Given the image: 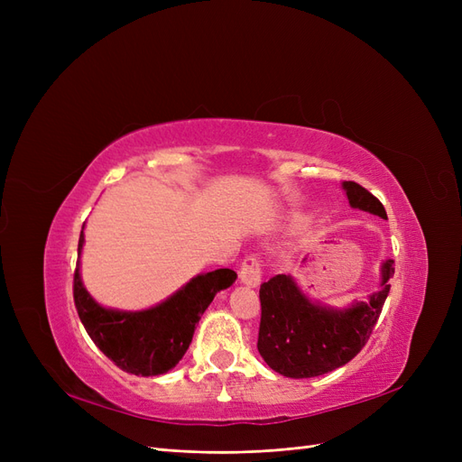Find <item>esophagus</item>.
Segmentation results:
<instances>
[{
    "instance_id": "1",
    "label": "esophagus",
    "mask_w": 462,
    "mask_h": 462,
    "mask_svg": "<svg viewBox=\"0 0 462 462\" xmlns=\"http://www.w3.org/2000/svg\"><path fill=\"white\" fill-rule=\"evenodd\" d=\"M241 282L248 287H256L262 282V262L258 256L250 254L241 263Z\"/></svg>"
}]
</instances>
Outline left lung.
Masks as SVG:
<instances>
[{
  "mask_svg": "<svg viewBox=\"0 0 462 462\" xmlns=\"http://www.w3.org/2000/svg\"><path fill=\"white\" fill-rule=\"evenodd\" d=\"M353 208L387 219L383 204L355 180H345ZM393 260L382 268V289L368 302H356L348 310H328L306 299L285 273L260 287L258 351L272 370L287 377H314L353 360L370 339L389 295Z\"/></svg>",
  "mask_w": 462,
  "mask_h": 462,
  "instance_id": "left-lung-1",
  "label": "left lung"
}]
</instances>
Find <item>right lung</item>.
Instances as JSON below:
<instances>
[{
  "mask_svg": "<svg viewBox=\"0 0 462 462\" xmlns=\"http://www.w3.org/2000/svg\"><path fill=\"white\" fill-rule=\"evenodd\" d=\"M85 243L80 233L79 253ZM236 279L233 270H214L197 275L171 299L143 312L107 310L92 300L82 287L79 262L73 277V299L79 318L100 351L123 372L158 375L171 370L183 358L194 328L216 292Z\"/></svg>",
  "mask_w": 462,
  "mask_h": 462,
  "instance_id": "add662e5",
  "label": "right lung"
}]
</instances>
